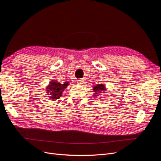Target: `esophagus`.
<instances>
[{
  "label": "esophagus",
  "mask_w": 161,
  "mask_h": 161,
  "mask_svg": "<svg viewBox=\"0 0 161 161\" xmlns=\"http://www.w3.org/2000/svg\"><path fill=\"white\" fill-rule=\"evenodd\" d=\"M84 80L83 79H79L78 80V83H79V84H83V83H84Z\"/></svg>",
  "instance_id": "34e87169"
}]
</instances>
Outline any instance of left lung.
<instances>
[{"mask_svg":"<svg viewBox=\"0 0 161 161\" xmlns=\"http://www.w3.org/2000/svg\"><path fill=\"white\" fill-rule=\"evenodd\" d=\"M106 90L107 89L104 84L103 83L96 84V85H94L93 87H92V91L94 92L93 96L98 97L99 98H101V97H99L100 94L102 93V92L103 93H106Z\"/></svg>","mask_w":161,"mask_h":161,"instance_id":"left-lung-1","label":"left lung"}]
</instances>
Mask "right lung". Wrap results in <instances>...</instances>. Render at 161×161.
<instances>
[{"label": "right lung", "instance_id": "add662e5", "mask_svg": "<svg viewBox=\"0 0 161 161\" xmlns=\"http://www.w3.org/2000/svg\"><path fill=\"white\" fill-rule=\"evenodd\" d=\"M70 85V83L65 81L63 84L57 80H52L46 87V93L52 100H56L60 98L64 91Z\"/></svg>", "mask_w": 161, "mask_h": 161}]
</instances>
